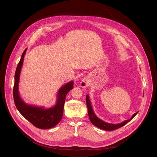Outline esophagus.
Here are the masks:
<instances>
[{
    "label": "esophagus",
    "mask_w": 157,
    "mask_h": 157,
    "mask_svg": "<svg viewBox=\"0 0 157 157\" xmlns=\"http://www.w3.org/2000/svg\"><path fill=\"white\" fill-rule=\"evenodd\" d=\"M80 84H81V86L82 88H84V89L87 88V87L89 86V82H88L87 79H86V78H84V79L81 81V82Z\"/></svg>",
    "instance_id": "34e87169"
}]
</instances>
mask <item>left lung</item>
Listing matches in <instances>:
<instances>
[{
    "mask_svg": "<svg viewBox=\"0 0 157 157\" xmlns=\"http://www.w3.org/2000/svg\"><path fill=\"white\" fill-rule=\"evenodd\" d=\"M86 104H87V110H88L89 117V119H90L91 123L96 127H97L101 129L104 130H108V131L114 130L117 129L121 127H123L127 123H128L129 121H130L138 113V112H137V113L133 114L130 119L126 120L121 123L116 124H109V123H107V122L103 121L102 120L100 119L96 116V114H94V111H93L91 101H90V100H89V95L86 96Z\"/></svg>",
    "mask_w": 157,
    "mask_h": 157,
    "instance_id": "left-lung-1",
    "label": "left lung"
}]
</instances>
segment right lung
Returning <instances> with one entry per match:
<instances>
[{
	"mask_svg": "<svg viewBox=\"0 0 157 157\" xmlns=\"http://www.w3.org/2000/svg\"><path fill=\"white\" fill-rule=\"evenodd\" d=\"M27 50V48L22 53L15 73V82L13 91L14 102L19 113L34 126L41 129L51 128L56 125L63 117L66 96L73 88V81L67 82L61 87L57 94L56 104L52 107L45 109L44 107L35 106L26 104L20 96L18 83Z\"/></svg>",
	"mask_w": 157,
	"mask_h": 157,
	"instance_id": "1",
	"label": "right lung"
}]
</instances>
